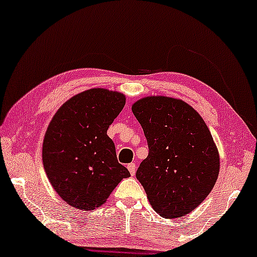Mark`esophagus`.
I'll return each mask as SVG.
<instances>
[{"mask_svg": "<svg viewBox=\"0 0 257 257\" xmlns=\"http://www.w3.org/2000/svg\"><path fill=\"white\" fill-rule=\"evenodd\" d=\"M128 170L130 172V174L132 175H135V171H136V164L135 163H130L128 164Z\"/></svg>", "mask_w": 257, "mask_h": 257, "instance_id": "obj_1", "label": "esophagus"}]
</instances>
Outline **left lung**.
<instances>
[{
    "instance_id": "1",
    "label": "left lung",
    "mask_w": 257,
    "mask_h": 257,
    "mask_svg": "<svg viewBox=\"0 0 257 257\" xmlns=\"http://www.w3.org/2000/svg\"><path fill=\"white\" fill-rule=\"evenodd\" d=\"M149 155L136 178L157 213L179 218L194 211L219 174V152L202 116L181 99L142 98L132 106Z\"/></svg>"
}]
</instances>
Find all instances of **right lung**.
Listing matches in <instances>:
<instances>
[{
    "instance_id": "right-lung-1",
    "label": "right lung",
    "mask_w": 257,
    "mask_h": 257,
    "mask_svg": "<svg viewBox=\"0 0 257 257\" xmlns=\"http://www.w3.org/2000/svg\"><path fill=\"white\" fill-rule=\"evenodd\" d=\"M125 95L86 90L57 109L43 144V164L57 195L83 211L104 204L129 171L117 162L107 129L123 108Z\"/></svg>"
}]
</instances>
